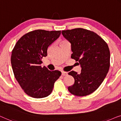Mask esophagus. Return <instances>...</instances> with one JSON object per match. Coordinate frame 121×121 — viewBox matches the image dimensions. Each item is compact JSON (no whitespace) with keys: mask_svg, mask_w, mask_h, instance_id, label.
I'll return each mask as SVG.
<instances>
[{"mask_svg":"<svg viewBox=\"0 0 121 121\" xmlns=\"http://www.w3.org/2000/svg\"><path fill=\"white\" fill-rule=\"evenodd\" d=\"M62 76H67V73L66 72H64V71H62Z\"/></svg>","mask_w":121,"mask_h":121,"instance_id":"esophagus-1","label":"esophagus"}]
</instances>
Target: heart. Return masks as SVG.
Instances as JSON below:
<instances>
[{"instance_id": "1", "label": "heart", "mask_w": 121, "mask_h": 121, "mask_svg": "<svg viewBox=\"0 0 121 121\" xmlns=\"http://www.w3.org/2000/svg\"><path fill=\"white\" fill-rule=\"evenodd\" d=\"M63 42H66V40H65V41H63Z\"/></svg>"}]
</instances>
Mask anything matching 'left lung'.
<instances>
[{
	"label": "left lung",
	"mask_w": 121,
	"mask_h": 121,
	"mask_svg": "<svg viewBox=\"0 0 121 121\" xmlns=\"http://www.w3.org/2000/svg\"><path fill=\"white\" fill-rule=\"evenodd\" d=\"M62 34L71 44V58L79 62L81 73H69L74 83L68 88L71 94L84 96L94 92L103 82L110 65V52L108 44L95 32L78 28L62 30Z\"/></svg>",
	"instance_id": "obj_1"
}]
</instances>
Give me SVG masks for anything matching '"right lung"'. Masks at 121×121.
I'll list each match as a JSON object with an SVG mask.
<instances>
[{"label":"right lung","instance_id":"obj_1","mask_svg":"<svg viewBox=\"0 0 121 121\" xmlns=\"http://www.w3.org/2000/svg\"><path fill=\"white\" fill-rule=\"evenodd\" d=\"M60 35L61 30L30 31L21 37L12 50L11 63L15 77L30 96L43 98L48 96L61 75L60 71H49L40 66L42 59L47 56L48 47Z\"/></svg>","mask_w":121,"mask_h":121}]
</instances>
